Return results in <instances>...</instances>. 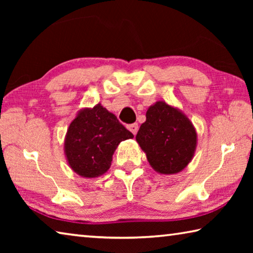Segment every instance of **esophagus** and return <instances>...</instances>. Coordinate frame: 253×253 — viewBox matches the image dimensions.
<instances>
[{
    "instance_id": "1",
    "label": "esophagus",
    "mask_w": 253,
    "mask_h": 253,
    "mask_svg": "<svg viewBox=\"0 0 253 253\" xmlns=\"http://www.w3.org/2000/svg\"><path fill=\"white\" fill-rule=\"evenodd\" d=\"M128 129H129L132 134L136 135L137 130H138V124H131V125L128 126Z\"/></svg>"
}]
</instances>
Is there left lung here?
I'll return each mask as SVG.
<instances>
[{"instance_id": "left-lung-1", "label": "left lung", "mask_w": 253, "mask_h": 253, "mask_svg": "<svg viewBox=\"0 0 253 253\" xmlns=\"http://www.w3.org/2000/svg\"><path fill=\"white\" fill-rule=\"evenodd\" d=\"M136 140L155 172L172 175L190 164L198 134L182 110L160 100L148 107L146 122L140 125Z\"/></svg>"}]
</instances>
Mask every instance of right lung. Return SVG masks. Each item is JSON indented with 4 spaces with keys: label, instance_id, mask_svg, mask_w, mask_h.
I'll list each match as a JSON object with an SVG mask.
<instances>
[{
    "label": "right lung",
    "instance_id": "add662e5",
    "mask_svg": "<svg viewBox=\"0 0 253 253\" xmlns=\"http://www.w3.org/2000/svg\"><path fill=\"white\" fill-rule=\"evenodd\" d=\"M129 138L134 135L101 104L80 109L63 143L68 165L83 177L101 176L109 169L118 145Z\"/></svg>",
    "mask_w": 253,
    "mask_h": 253
}]
</instances>
